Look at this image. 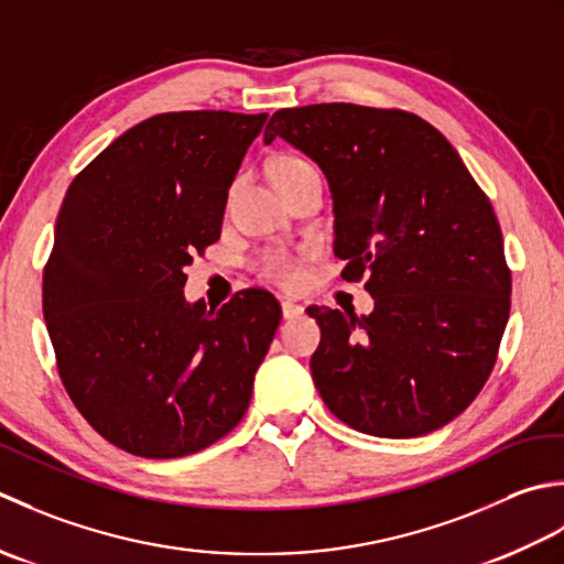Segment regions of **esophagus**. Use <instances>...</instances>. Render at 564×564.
<instances>
[{
	"label": "esophagus",
	"mask_w": 564,
	"mask_h": 564,
	"mask_svg": "<svg viewBox=\"0 0 564 564\" xmlns=\"http://www.w3.org/2000/svg\"><path fill=\"white\" fill-rule=\"evenodd\" d=\"M304 314V306L302 304H294V302H282V316L284 318H296Z\"/></svg>",
	"instance_id": "34e87169"
}]
</instances>
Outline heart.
Segmentation results:
<instances>
[{"instance_id": "b5f03b06", "label": "heart", "mask_w": 564, "mask_h": 564, "mask_svg": "<svg viewBox=\"0 0 564 564\" xmlns=\"http://www.w3.org/2000/svg\"><path fill=\"white\" fill-rule=\"evenodd\" d=\"M304 165H308V163H304V160H299V158H292V155H284L280 160H274L272 175H282V172H292V170H299ZM260 274L272 284L286 286V290H292V286H296L304 278L302 262H299V258H294L292 252H286V250H272V252H268V256H262Z\"/></svg>"}]
</instances>
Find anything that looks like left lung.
Segmentation results:
<instances>
[{
  "instance_id": "8db88e82",
  "label": "left lung",
  "mask_w": 564,
  "mask_h": 564,
  "mask_svg": "<svg viewBox=\"0 0 564 564\" xmlns=\"http://www.w3.org/2000/svg\"><path fill=\"white\" fill-rule=\"evenodd\" d=\"M284 138L328 180L343 280L367 278V316L312 306L324 404L377 438H416L473 404L497 362L511 272L487 194L416 113L358 105L280 109Z\"/></svg>"
}]
</instances>
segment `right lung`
<instances>
[{
  "mask_svg": "<svg viewBox=\"0 0 564 564\" xmlns=\"http://www.w3.org/2000/svg\"><path fill=\"white\" fill-rule=\"evenodd\" d=\"M268 113L170 111L79 172L55 221L43 316L73 404L121 451L209 447L248 411L282 308L246 290L185 299V268L221 236L228 187Z\"/></svg>",
  "mask_w": 564,
  "mask_h": 564,
  "instance_id": "add662e5",
  "label": "right lung"
}]
</instances>
